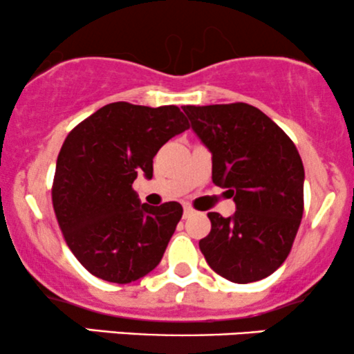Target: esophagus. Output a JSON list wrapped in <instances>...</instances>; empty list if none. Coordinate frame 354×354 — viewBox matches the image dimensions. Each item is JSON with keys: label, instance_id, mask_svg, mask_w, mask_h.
Instances as JSON below:
<instances>
[{"label": "esophagus", "instance_id": "34e87169", "mask_svg": "<svg viewBox=\"0 0 354 354\" xmlns=\"http://www.w3.org/2000/svg\"><path fill=\"white\" fill-rule=\"evenodd\" d=\"M194 213H196V211H194L193 208H191V206L185 205V208H183V218H189V216H193Z\"/></svg>", "mask_w": 354, "mask_h": 354}]
</instances>
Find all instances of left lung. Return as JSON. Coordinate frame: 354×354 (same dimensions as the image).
Returning <instances> with one entry per match:
<instances>
[{
	"mask_svg": "<svg viewBox=\"0 0 354 354\" xmlns=\"http://www.w3.org/2000/svg\"><path fill=\"white\" fill-rule=\"evenodd\" d=\"M191 129L209 149L213 183L233 196L228 218L208 213L200 241L206 263L233 283L259 281L290 254L303 218L304 168L293 141L246 103L183 106Z\"/></svg>",
	"mask_w": 354,
	"mask_h": 354,
	"instance_id": "left-lung-1",
	"label": "left lung"
}]
</instances>
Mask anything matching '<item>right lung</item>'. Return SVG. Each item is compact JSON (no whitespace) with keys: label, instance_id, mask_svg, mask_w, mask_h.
Returning a JSON list of instances; mask_svg holds the SVG:
<instances>
[{"label":"right lung","instance_id":"1","mask_svg":"<svg viewBox=\"0 0 354 354\" xmlns=\"http://www.w3.org/2000/svg\"><path fill=\"white\" fill-rule=\"evenodd\" d=\"M178 106L109 103L66 136L56 161L53 208L66 245L91 274L126 284L160 265L183 216L180 203L141 205L133 181L153 178V158L188 129Z\"/></svg>","mask_w":354,"mask_h":354}]
</instances>
